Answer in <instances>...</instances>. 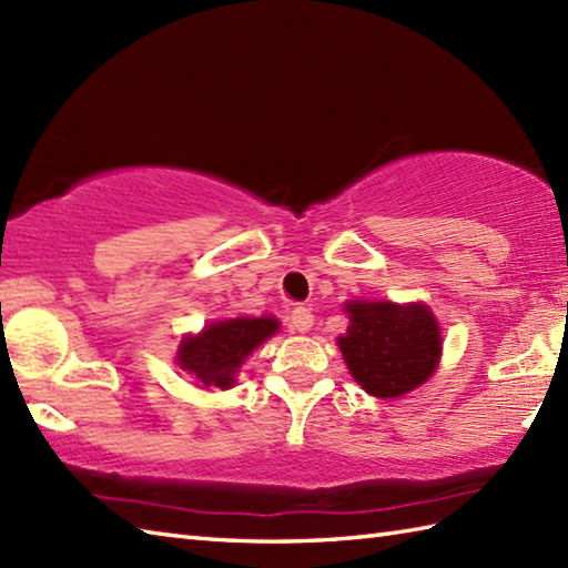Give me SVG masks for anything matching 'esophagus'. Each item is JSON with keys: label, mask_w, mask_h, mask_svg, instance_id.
<instances>
[{"label": "esophagus", "mask_w": 568, "mask_h": 568, "mask_svg": "<svg viewBox=\"0 0 568 568\" xmlns=\"http://www.w3.org/2000/svg\"><path fill=\"white\" fill-rule=\"evenodd\" d=\"M312 322H315V315H312V312L307 310V307H295L293 310V315H291V327L295 329V332H307L310 327H312Z\"/></svg>", "instance_id": "1"}]
</instances>
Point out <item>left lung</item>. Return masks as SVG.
I'll list each match as a JSON object with an SVG mask.
<instances>
[{
  "mask_svg": "<svg viewBox=\"0 0 568 568\" xmlns=\"http://www.w3.org/2000/svg\"><path fill=\"white\" fill-rule=\"evenodd\" d=\"M352 324L339 348L352 376L376 397L405 395L439 364L442 336L427 305L348 303Z\"/></svg>",
  "mask_w": 568,
  "mask_h": 568,
  "instance_id": "left-lung-1",
  "label": "left lung"
}]
</instances>
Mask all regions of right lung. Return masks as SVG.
<instances>
[{"mask_svg": "<svg viewBox=\"0 0 568 568\" xmlns=\"http://www.w3.org/2000/svg\"><path fill=\"white\" fill-rule=\"evenodd\" d=\"M275 329L277 322L271 317L214 322L200 336H187L180 344L178 361L207 388H232L241 361L275 334Z\"/></svg>", "mask_w": 568, "mask_h": 568, "instance_id": "obj_1", "label": "right lung"}]
</instances>
